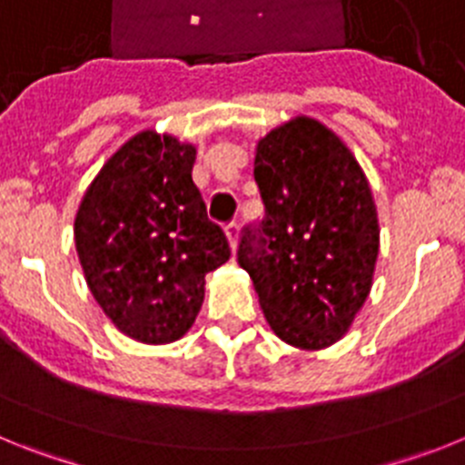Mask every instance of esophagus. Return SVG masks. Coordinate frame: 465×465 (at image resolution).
<instances>
[{
	"label": "esophagus",
	"instance_id": "esophagus-1",
	"mask_svg": "<svg viewBox=\"0 0 465 465\" xmlns=\"http://www.w3.org/2000/svg\"><path fill=\"white\" fill-rule=\"evenodd\" d=\"M237 230H240L237 221H230V223L225 225V235H228V242H230V249H232V253L237 252Z\"/></svg>",
	"mask_w": 465,
	"mask_h": 465
}]
</instances>
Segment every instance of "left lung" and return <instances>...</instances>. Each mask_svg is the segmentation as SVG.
Segmentation results:
<instances>
[{"mask_svg": "<svg viewBox=\"0 0 465 465\" xmlns=\"http://www.w3.org/2000/svg\"><path fill=\"white\" fill-rule=\"evenodd\" d=\"M253 176L265 213L242 230L237 262L277 338L331 347L371 293L380 253L368 179L342 139L307 116L258 142Z\"/></svg>", "mask_w": 465, "mask_h": 465, "instance_id": "1", "label": "left lung"}]
</instances>
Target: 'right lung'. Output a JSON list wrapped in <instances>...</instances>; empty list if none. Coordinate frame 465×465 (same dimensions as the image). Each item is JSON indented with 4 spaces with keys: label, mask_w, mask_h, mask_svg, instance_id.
Instances as JSON below:
<instances>
[{
    "label": "right lung",
    "mask_w": 465,
    "mask_h": 465,
    "mask_svg": "<svg viewBox=\"0 0 465 465\" xmlns=\"http://www.w3.org/2000/svg\"><path fill=\"white\" fill-rule=\"evenodd\" d=\"M193 163L195 146L143 130L106 160L74 221L90 293L137 342L186 335L203 307L204 274L230 258Z\"/></svg>",
    "instance_id": "1"
}]
</instances>
